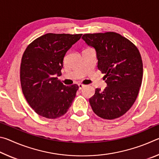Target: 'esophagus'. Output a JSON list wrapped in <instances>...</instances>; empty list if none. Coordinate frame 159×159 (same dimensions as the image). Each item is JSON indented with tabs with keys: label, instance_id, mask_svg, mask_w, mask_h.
<instances>
[{
	"label": "esophagus",
	"instance_id": "obj_1",
	"mask_svg": "<svg viewBox=\"0 0 159 159\" xmlns=\"http://www.w3.org/2000/svg\"><path fill=\"white\" fill-rule=\"evenodd\" d=\"M85 87V85H83V84H79V90H82L83 88Z\"/></svg>",
	"mask_w": 159,
	"mask_h": 159
}]
</instances>
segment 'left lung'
I'll use <instances>...</instances> for the list:
<instances>
[{"label": "left lung", "mask_w": 159, "mask_h": 159, "mask_svg": "<svg viewBox=\"0 0 159 159\" xmlns=\"http://www.w3.org/2000/svg\"><path fill=\"white\" fill-rule=\"evenodd\" d=\"M82 39L95 48L98 68L105 74L107 85L104 90L96 88L90 98L93 111L104 119L120 117L138 95L143 76L140 53L133 43L115 32L87 34Z\"/></svg>", "instance_id": "1"}]
</instances>
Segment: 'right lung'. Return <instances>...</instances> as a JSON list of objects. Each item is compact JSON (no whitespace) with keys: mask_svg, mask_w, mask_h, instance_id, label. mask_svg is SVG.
<instances>
[{"mask_svg":"<svg viewBox=\"0 0 159 159\" xmlns=\"http://www.w3.org/2000/svg\"><path fill=\"white\" fill-rule=\"evenodd\" d=\"M82 34H46L29 44L21 58L22 93L35 112L47 118L65 114L76 97L79 85H64L57 77L63 60Z\"/></svg>","mask_w":159,"mask_h":159,"instance_id":"add662e5","label":"right lung"}]
</instances>
